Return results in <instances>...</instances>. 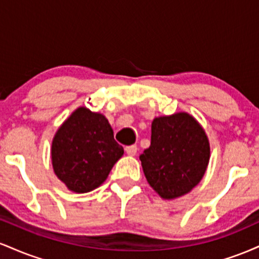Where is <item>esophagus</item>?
<instances>
[{
  "instance_id": "esophagus-1",
  "label": "esophagus",
  "mask_w": 259,
  "mask_h": 259,
  "mask_svg": "<svg viewBox=\"0 0 259 259\" xmlns=\"http://www.w3.org/2000/svg\"><path fill=\"white\" fill-rule=\"evenodd\" d=\"M125 152L129 154V156H135L136 152H138V146L136 145H132V146L125 147Z\"/></svg>"
}]
</instances>
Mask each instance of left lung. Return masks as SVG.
Returning <instances> with one entry per match:
<instances>
[{
  "mask_svg": "<svg viewBox=\"0 0 259 259\" xmlns=\"http://www.w3.org/2000/svg\"><path fill=\"white\" fill-rule=\"evenodd\" d=\"M209 141L189 113L154 118L151 146L140 156L147 183L164 200L191 191L203 178L209 162Z\"/></svg>",
  "mask_w": 259,
  "mask_h": 259,
  "instance_id": "obj_1",
  "label": "left lung"
}]
</instances>
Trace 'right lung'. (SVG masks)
Instances as JSON below:
<instances>
[{"mask_svg":"<svg viewBox=\"0 0 259 259\" xmlns=\"http://www.w3.org/2000/svg\"><path fill=\"white\" fill-rule=\"evenodd\" d=\"M123 153L107 118L86 107L75 109L52 140L55 174L78 194L90 192L103 184Z\"/></svg>","mask_w":259,"mask_h":259,"instance_id":"right-lung-1","label":"right lung"}]
</instances>
